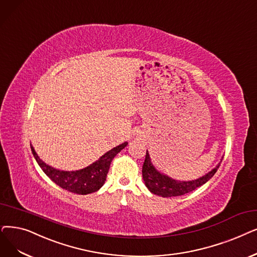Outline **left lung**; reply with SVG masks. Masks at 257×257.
Listing matches in <instances>:
<instances>
[{"label": "left lung", "mask_w": 257, "mask_h": 257, "mask_svg": "<svg viewBox=\"0 0 257 257\" xmlns=\"http://www.w3.org/2000/svg\"><path fill=\"white\" fill-rule=\"evenodd\" d=\"M219 165L220 164H218L213 170L210 171L205 176L198 178V180L191 182H177L175 180H172L169 176L161 174L154 169V167L150 162L149 153L147 151L142 172L145 185H146V187L153 194L160 195L163 197H171L184 195L206 184L210 178L215 174Z\"/></svg>", "instance_id": "8db88e82"}]
</instances>
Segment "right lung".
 <instances>
[{"label":"right lung","instance_id":"obj_1","mask_svg":"<svg viewBox=\"0 0 257 257\" xmlns=\"http://www.w3.org/2000/svg\"><path fill=\"white\" fill-rule=\"evenodd\" d=\"M126 146L127 143L121 144L119 146L105 153L101 159L93 163L92 165L88 166L87 168L71 172L60 171L46 165L43 161L40 160L33 147H30L32 154L35 156L39 166L41 167V169L45 172V174L53 183H55L67 191L83 195L95 192L104 185L111 162H112L114 156Z\"/></svg>","mask_w":257,"mask_h":257}]
</instances>
